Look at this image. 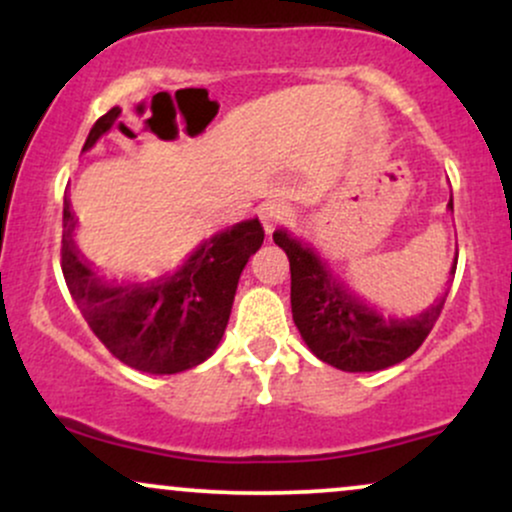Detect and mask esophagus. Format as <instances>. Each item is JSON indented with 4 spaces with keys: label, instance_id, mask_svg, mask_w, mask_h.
Listing matches in <instances>:
<instances>
[{
    "label": "esophagus",
    "instance_id": "obj_1",
    "mask_svg": "<svg viewBox=\"0 0 512 512\" xmlns=\"http://www.w3.org/2000/svg\"><path fill=\"white\" fill-rule=\"evenodd\" d=\"M291 219V209L286 207L284 202H267L262 204L260 209V221L264 226V231L272 233L276 226H281V223H286Z\"/></svg>",
    "mask_w": 512,
    "mask_h": 512
}]
</instances>
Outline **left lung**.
Here are the masks:
<instances>
[{
    "label": "left lung",
    "mask_w": 512,
    "mask_h": 512,
    "mask_svg": "<svg viewBox=\"0 0 512 512\" xmlns=\"http://www.w3.org/2000/svg\"><path fill=\"white\" fill-rule=\"evenodd\" d=\"M452 211V197H450ZM274 243L291 264V313L308 349L346 373H370L404 361L424 344L443 313L445 296L431 308L407 320H392L346 293L313 250L276 231ZM457 260L452 264L455 276ZM452 281V279H450Z\"/></svg>",
    "instance_id": "left-lung-1"
}]
</instances>
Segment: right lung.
Instances as JSON below:
<instances>
[{
	"instance_id": "obj_1",
	"label": "right lung",
	"mask_w": 512,
	"mask_h": 512,
	"mask_svg": "<svg viewBox=\"0 0 512 512\" xmlns=\"http://www.w3.org/2000/svg\"><path fill=\"white\" fill-rule=\"evenodd\" d=\"M120 113L110 108L98 117L84 151L110 132ZM62 226V274L76 308L110 354L156 375L195 368L214 354L231 317L240 272L264 240L260 221H240L204 240L175 274L154 284L110 286L74 248L76 219L67 197Z\"/></svg>"
}]
</instances>
